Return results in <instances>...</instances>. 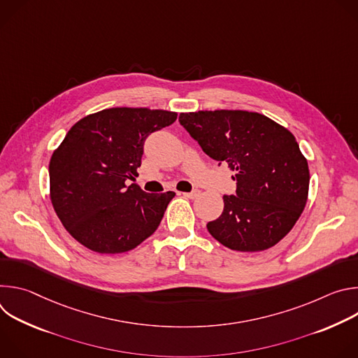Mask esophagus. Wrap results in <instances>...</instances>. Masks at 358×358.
Here are the masks:
<instances>
[{
  "label": "esophagus",
  "mask_w": 358,
  "mask_h": 358,
  "mask_svg": "<svg viewBox=\"0 0 358 358\" xmlns=\"http://www.w3.org/2000/svg\"><path fill=\"white\" fill-rule=\"evenodd\" d=\"M187 198H195V196H198L199 195V191L198 189H195V191H191V192H182Z\"/></svg>",
  "instance_id": "1"
}]
</instances>
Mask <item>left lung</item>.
<instances>
[{
	"label": "left lung",
	"mask_w": 358,
	"mask_h": 358,
	"mask_svg": "<svg viewBox=\"0 0 358 358\" xmlns=\"http://www.w3.org/2000/svg\"><path fill=\"white\" fill-rule=\"evenodd\" d=\"M180 123L202 151L235 173L236 194L207 224L224 246L259 252L283 239L301 215L310 173L294 136L272 119L246 110L180 113Z\"/></svg>",
	"instance_id": "obj_1"
}]
</instances>
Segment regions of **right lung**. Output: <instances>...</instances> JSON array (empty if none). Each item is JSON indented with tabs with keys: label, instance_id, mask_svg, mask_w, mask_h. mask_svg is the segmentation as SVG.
Listing matches in <instances>:
<instances>
[{
	"label": "right lung",
	"instance_id": "add662e5",
	"mask_svg": "<svg viewBox=\"0 0 358 358\" xmlns=\"http://www.w3.org/2000/svg\"><path fill=\"white\" fill-rule=\"evenodd\" d=\"M177 113L112 108L76 122L49 162V195L65 229L97 253H123L155 232L176 192H144L137 177L147 136Z\"/></svg>",
	"mask_w": 358,
	"mask_h": 358
}]
</instances>
